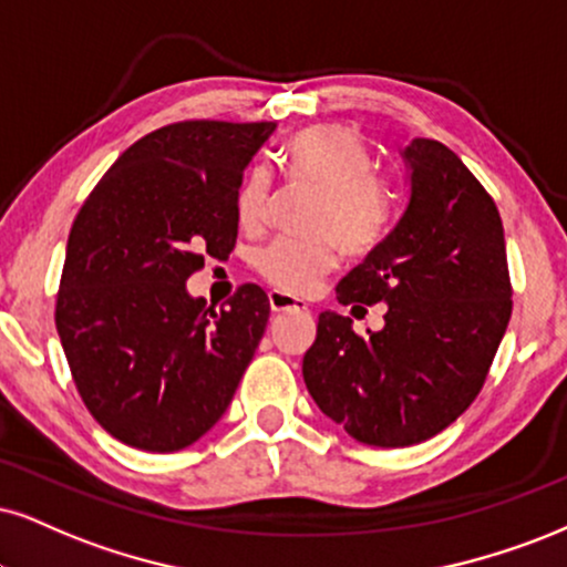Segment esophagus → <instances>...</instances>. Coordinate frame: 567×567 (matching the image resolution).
Segmentation results:
<instances>
[{
	"label": "esophagus",
	"mask_w": 567,
	"mask_h": 567,
	"mask_svg": "<svg viewBox=\"0 0 567 567\" xmlns=\"http://www.w3.org/2000/svg\"><path fill=\"white\" fill-rule=\"evenodd\" d=\"M268 302H270L272 312H305L307 310V305L302 302V299L286 295V291H278V289L268 291Z\"/></svg>",
	"instance_id": "1"
}]
</instances>
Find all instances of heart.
Masks as SVG:
<instances>
[{
  "mask_svg": "<svg viewBox=\"0 0 567 567\" xmlns=\"http://www.w3.org/2000/svg\"><path fill=\"white\" fill-rule=\"evenodd\" d=\"M284 165L295 178L323 188L312 236H281L255 257L265 281L291 295H310L339 260V241L362 255L381 241L389 223V192L373 173L368 144L349 125L323 123L286 144ZM270 205V173L251 167L236 192V220L260 228Z\"/></svg>",
  "mask_w": 567,
  "mask_h": 567,
  "instance_id": "1",
  "label": "heart"
}]
</instances>
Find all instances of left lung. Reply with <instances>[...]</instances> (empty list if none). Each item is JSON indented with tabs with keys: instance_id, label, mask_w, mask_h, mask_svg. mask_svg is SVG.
Returning <instances> with one entry per match:
<instances>
[{
	"instance_id": "1",
	"label": "left lung",
	"mask_w": 567,
	"mask_h": 567,
	"mask_svg": "<svg viewBox=\"0 0 567 567\" xmlns=\"http://www.w3.org/2000/svg\"><path fill=\"white\" fill-rule=\"evenodd\" d=\"M400 220L337 286L341 305H386L381 331L320 312L307 391L370 446H410L457 421L505 337L509 289L499 209L450 146L412 138Z\"/></svg>"
}]
</instances>
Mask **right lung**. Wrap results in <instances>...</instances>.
I'll return each instance as SVG.
<instances>
[{"label": "right lung", "mask_w": 567, "mask_h": 567, "mask_svg": "<svg viewBox=\"0 0 567 567\" xmlns=\"http://www.w3.org/2000/svg\"><path fill=\"white\" fill-rule=\"evenodd\" d=\"M276 123L184 121L131 144L68 236L54 323L83 404L146 452H178L220 421L270 318L244 284L215 310L186 291L230 255L236 192Z\"/></svg>", "instance_id": "1"}]
</instances>
